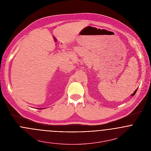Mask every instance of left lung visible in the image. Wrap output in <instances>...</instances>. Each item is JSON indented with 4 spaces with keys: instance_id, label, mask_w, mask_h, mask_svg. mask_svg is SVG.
Returning <instances> with one entry per match:
<instances>
[{
    "instance_id": "8db88e82",
    "label": "left lung",
    "mask_w": 151,
    "mask_h": 151,
    "mask_svg": "<svg viewBox=\"0 0 151 151\" xmlns=\"http://www.w3.org/2000/svg\"><path fill=\"white\" fill-rule=\"evenodd\" d=\"M137 89H138V88H137V89H136V90H135V91L132 93V94H131V96H134V95H135V93H136V92H137Z\"/></svg>"
}]
</instances>
